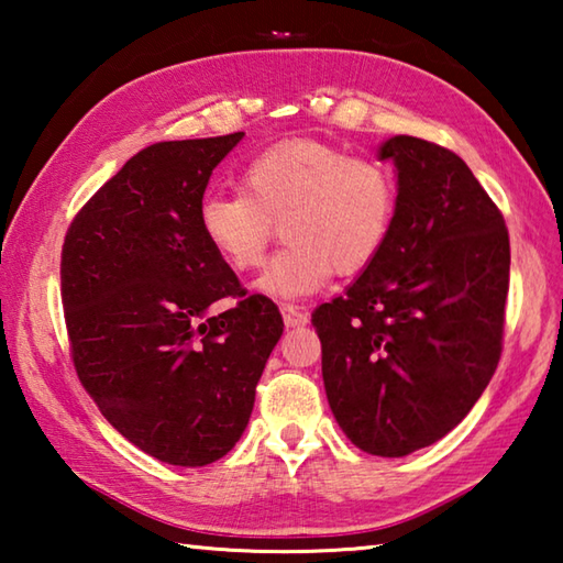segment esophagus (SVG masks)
Masks as SVG:
<instances>
[{"label":"esophagus","mask_w":563,"mask_h":563,"mask_svg":"<svg viewBox=\"0 0 563 563\" xmlns=\"http://www.w3.org/2000/svg\"><path fill=\"white\" fill-rule=\"evenodd\" d=\"M280 312H283V322L288 328H300V325H305V322H308L310 318H308V312H302L298 305H283L280 308Z\"/></svg>","instance_id":"34e87169"}]
</instances>
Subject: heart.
<instances>
[{
    "mask_svg": "<svg viewBox=\"0 0 563 563\" xmlns=\"http://www.w3.org/2000/svg\"><path fill=\"white\" fill-rule=\"evenodd\" d=\"M397 206L395 178L375 158L347 156L320 141H285L247 161L241 190L208 194L198 228L235 273L255 271L280 223L285 243L255 288L298 298L330 273H357L377 258Z\"/></svg>",
    "mask_w": 563,
    "mask_h": 563,
    "instance_id": "b5f03b06",
    "label": "heart"
}]
</instances>
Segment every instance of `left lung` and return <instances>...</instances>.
Returning a JSON list of instances; mask_svg holds the SVG:
<instances>
[{
  "label": "left lung",
  "mask_w": 563,
  "mask_h": 563,
  "mask_svg": "<svg viewBox=\"0 0 563 563\" xmlns=\"http://www.w3.org/2000/svg\"><path fill=\"white\" fill-rule=\"evenodd\" d=\"M397 206L377 258L312 325L340 430L362 452L405 456L442 440L499 365L509 233L450 148L393 136Z\"/></svg>",
  "instance_id": "obj_1"
}]
</instances>
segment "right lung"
Segmentation results:
<instances>
[{
    "mask_svg": "<svg viewBox=\"0 0 563 563\" xmlns=\"http://www.w3.org/2000/svg\"><path fill=\"white\" fill-rule=\"evenodd\" d=\"M243 136L139 151L76 213L62 247L76 375L113 430L176 466L233 450L283 335L278 305L245 295L198 228L213 168ZM223 297L239 302L211 317Z\"/></svg>",
    "mask_w": 563,
    "mask_h": 563,
    "instance_id": "add662e5",
    "label": "right lung"
}]
</instances>
